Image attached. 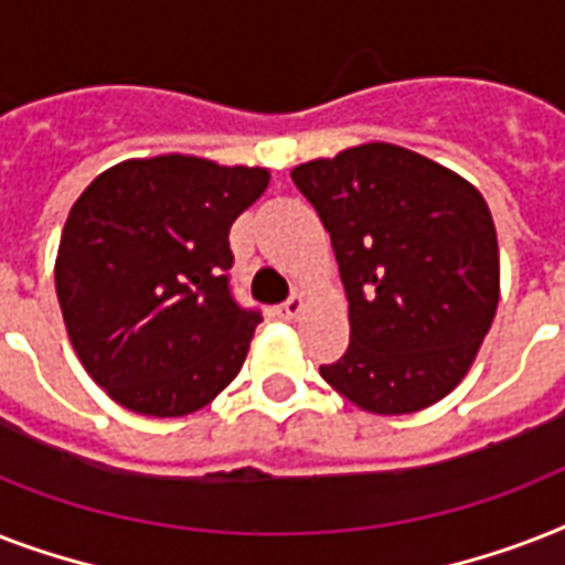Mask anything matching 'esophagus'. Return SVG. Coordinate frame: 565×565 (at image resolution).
I'll list each match as a JSON object with an SVG mask.
<instances>
[{"instance_id": "obj_1", "label": "esophagus", "mask_w": 565, "mask_h": 565, "mask_svg": "<svg viewBox=\"0 0 565 565\" xmlns=\"http://www.w3.org/2000/svg\"><path fill=\"white\" fill-rule=\"evenodd\" d=\"M305 313V299L301 296H292L290 301H284L281 308H278V317L281 319H299Z\"/></svg>"}]
</instances>
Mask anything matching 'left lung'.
Here are the masks:
<instances>
[{"label":"left lung","mask_w":565,"mask_h":565,"mask_svg":"<svg viewBox=\"0 0 565 565\" xmlns=\"http://www.w3.org/2000/svg\"><path fill=\"white\" fill-rule=\"evenodd\" d=\"M290 175L331 234L349 299V349L319 375L375 416L446 398L499 308V237L483 195L395 143L352 146Z\"/></svg>","instance_id":"obj_1"}]
</instances>
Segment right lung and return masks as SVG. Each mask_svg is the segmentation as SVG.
Segmentation results:
<instances>
[{"instance_id":"1","label":"right lung","mask_w":565,"mask_h":565,"mask_svg":"<svg viewBox=\"0 0 565 565\" xmlns=\"http://www.w3.org/2000/svg\"><path fill=\"white\" fill-rule=\"evenodd\" d=\"M266 167L128 158L90 181L61 231L55 290L87 375L126 411L190 416L243 370L260 322L228 290V228Z\"/></svg>"}]
</instances>
